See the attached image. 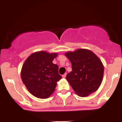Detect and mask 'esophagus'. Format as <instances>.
<instances>
[{
    "mask_svg": "<svg viewBox=\"0 0 122 122\" xmlns=\"http://www.w3.org/2000/svg\"><path fill=\"white\" fill-rule=\"evenodd\" d=\"M66 73H65L64 75H62V77L63 78H65L66 77Z\"/></svg>",
    "mask_w": 122,
    "mask_h": 122,
    "instance_id": "esophagus-1",
    "label": "esophagus"
}]
</instances>
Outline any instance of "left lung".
<instances>
[{
  "label": "left lung",
  "mask_w": 122,
  "mask_h": 122,
  "mask_svg": "<svg viewBox=\"0 0 122 122\" xmlns=\"http://www.w3.org/2000/svg\"><path fill=\"white\" fill-rule=\"evenodd\" d=\"M65 55L71 61L72 68L66 79L75 93L80 97H86L96 91L104 75V66L100 58L85 49L68 51Z\"/></svg>",
  "instance_id": "1"
}]
</instances>
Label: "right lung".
Instances as JSON below:
<instances>
[{
	"mask_svg": "<svg viewBox=\"0 0 122 122\" xmlns=\"http://www.w3.org/2000/svg\"><path fill=\"white\" fill-rule=\"evenodd\" d=\"M57 56V53L37 51L25 61L21 69V79L33 96L47 99L55 91L57 81L62 78L58 74V65L52 62Z\"/></svg>",
	"mask_w": 122,
	"mask_h": 122,
	"instance_id": "add662e5",
	"label": "right lung"
}]
</instances>
